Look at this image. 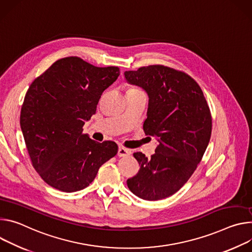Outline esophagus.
I'll return each mask as SVG.
<instances>
[{
  "label": "esophagus",
  "instance_id": "obj_1",
  "mask_svg": "<svg viewBox=\"0 0 252 252\" xmlns=\"http://www.w3.org/2000/svg\"><path fill=\"white\" fill-rule=\"evenodd\" d=\"M130 154H131V151H130L129 149L124 148V147H122V146H120V147L118 148V153H117V155H118L119 157H126V156H129Z\"/></svg>",
  "mask_w": 252,
  "mask_h": 252
}]
</instances>
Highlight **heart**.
Listing matches in <instances>:
<instances>
[{"label":"heart","mask_w":252,"mask_h":252,"mask_svg":"<svg viewBox=\"0 0 252 252\" xmlns=\"http://www.w3.org/2000/svg\"><path fill=\"white\" fill-rule=\"evenodd\" d=\"M131 89H135V88H131Z\"/></svg>","instance_id":"b5f03b06"}]
</instances>
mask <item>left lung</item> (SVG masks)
I'll use <instances>...</instances> for the list:
<instances>
[{
  "label": "left lung",
  "mask_w": 252,
  "mask_h": 252,
  "mask_svg": "<svg viewBox=\"0 0 252 252\" xmlns=\"http://www.w3.org/2000/svg\"><path fill=\"white\" fill-rule=\"evenodd\" d=\"M124 75L147 93L143 129L158 141L151 158L133 154L140 169L127 185L144 200L164 199L188 181L201 161L211 136L210 110L198 84L183 72L151 65Z\"/></svg>",
  "instance_id": "1"
}]
</instances>
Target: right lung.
Listing matches in <instances>:
<instances>
[{
  "label": "right lung",
  "instance_id": "right-lung-1",
  "mask_svg": "<svg viewBox=\"0 0 252 252\" xmlns=\"http://www.w3.org/2000/svg\"><path fill=\"white\" fill-rule=\"evenodd\" d=\"M119 75L118 67L100 68L67 57L31 84L21 110V129L35 170L53 188H86L117 154L115 142L99 143L82 132L102 93Z\"/></svg>",
  "mask_w": 252,
  "mask_h": 252
}]
</instances>
